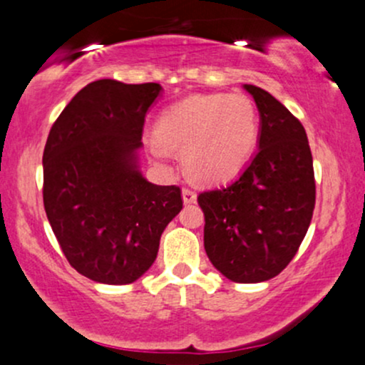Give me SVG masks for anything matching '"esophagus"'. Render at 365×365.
I'll use <instances>...</instances> for the list:
<instances>
[{"instance_id":"esophagus-1","label":"esophagus","mask_w":365,"mask_h":365,"mask_svg":"<svg viewBox=\"0 0 365 365\" xmlns=\"http://www.w3.org/2000/svg\"><path fill=\"white\" fill-rule=\"evenodd\" d=\"M182 197H183V202L185 204H194L197 200V194L192 190V188H183Z\"/></svg>"}]
</instances>
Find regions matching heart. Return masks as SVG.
<instances>
[{
	"mask_svg": "<svg viewBox=\"0 0 365 365\" xmlns=\"http://www.w3.org/2000/svg\"><path fill=\"white\" fill-rule=\"evenodd\" d=\"M259 115L244 94H204L183 99L159 116V140L150 144L158 159L173 148L183 153L192 177L204 183L237 178L252 159L259 142Z\"/></svg>",
	"mask_w": 365,
	"mask_h": 365,
	"instance_id": "obj_1",
	"label": "heart"
}]
</instances>
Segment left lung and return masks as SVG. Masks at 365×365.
I'll return each instance as SVG.
<instances>
[{
  "instance_id": "1",
  "label": "left lung",
  "mask_w": 365,
  "mask_h": 365,
  "mask_svg": "<svg viewBox=\"0 0 365 365\" xmlns=\"http://www.w3.org/2000/svg\"><path fill=\"white\" fill-rule=\"evenodd\" d=\"M261 116L259 150L230 185L199 194L204 249L235 283L278 276L302 244L316 204L312 154L299 120L261 87L245 83Z\"/></svg>"
}]
</instances>
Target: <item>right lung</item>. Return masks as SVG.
I'll list each match as a JSON object with an SVG mask.
<instances>
[{
    "label": "right lung",
    "mask_w": 365,
    "mask_h": 365,
    "mask_svg": "<svg viewBox=\"0 0 365 365\" xmlns=\"http://www.w3.org/2000/svg\"><path fill=\"white\" fill-rule=\"evenodd\" d=\"M161 91L154 82H91L48 135L46 216L70 266L92 282L139 279L183 206L180 187L154 185L139 170L145 115Z\"/></svg>",
    "instance_id": "1"
}]
</instances>
